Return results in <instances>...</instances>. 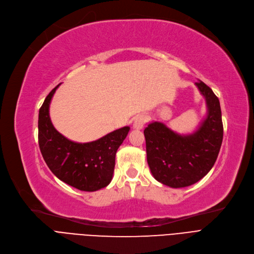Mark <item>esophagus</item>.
I'll return each mask as SVG.
<instances>
[{"mask_svg": "<svg viewBox=\"0 0 254 254\" xmlns=\"http://www.w3.org/2000/svg\"><path fill=\"white\" fill-rule=\"evenodd\" d=\"M145 123H146V117L144 115H138L135 117V119H134L133 128L140 130L143 128Z\"/></svg>", "mask_w": 254, "mask_h": 254, "instance_id": "1", "label": "esophagus"}]
</instances>
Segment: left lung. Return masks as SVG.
<instances>
[{
  "instance_id": "obj_1",
  "label": "left lung",
  "mask_w": 254,
  "mask_h": 254,
  "mask_svg": "<svg viewBox=\"0 0 254 254\" xmlns=\"http://www.w3.org/2000/svg\"><path fill=\"white\" fill-rule=\"evenodd\" d=\"M196 86L205 97L207 116L195 132L181 135L161 122L150 123L143 131L147 164L153 176L174 189L202 180L213 167L222 142L219 100L202 81L196 82Z\"/></svg>"
}]
</instances>
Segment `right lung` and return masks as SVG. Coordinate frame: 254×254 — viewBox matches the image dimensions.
I'll return each instance as SVG.
<instances>
[{"label":"right lung","instance_id":"right-lung-1","mask_svg":"<svg viewBox=\"0 0 254 254\" xmlns=\"http://www.w3.org/2000/svg\"><path fill=\"white\" fill-rule=\"evenodd\" d=\"M58 84L45 98L39 111V146L52 173L62 182L80 190L94 191L111 183L116 153L129 132L117 129L103 137L86 143L74 142L59 133L49 116L51 99Z\"/></svg>","mask_w":254,"mask_h":254}]
</instances>
